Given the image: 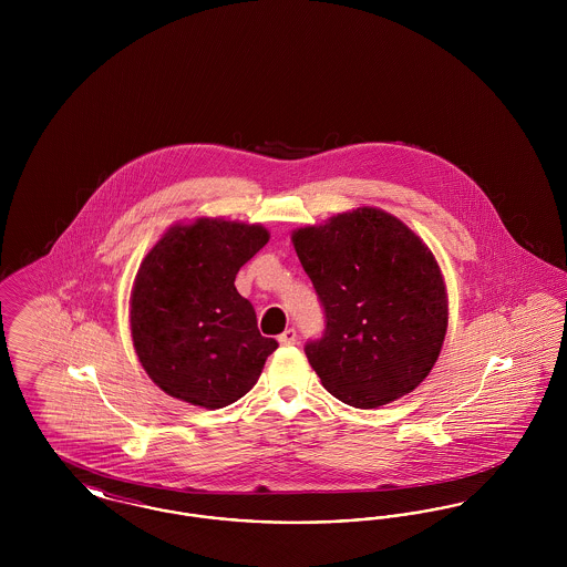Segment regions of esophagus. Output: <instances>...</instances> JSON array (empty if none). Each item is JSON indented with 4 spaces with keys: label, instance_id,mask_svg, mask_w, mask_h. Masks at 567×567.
<instances>
[{
    "label": "esophagus",
    "instance_id": "obj_1",
    "mask_svg": "<svg viewBox=\"0 0 567 567\" xmlns=\"http://www.w3.org/2000/svg\"><path fill=\"white\" fill-rule=\"evenodd\" d=\"M278 342L282 344V347H293L297 342V331L293 327H289V329H285L280 336H278Z\"/></svg>",
    "mask_w": 567,
    "mask_h": 567
}]
</instances>
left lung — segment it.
<instances>
[{
    "label": "left lung",
    "mask_w": 567,
    "mask_h": 567,
    "mask_svg": "<svg viewBox=\"0 0 567 567\" xmlns=\"http://www.w3.org/2000/svg\"><path fill=\"white\" fill-rule=\"evenodd\" d=\"M293 246L323 306V336L303 352L324 389L354 408L416 389L449 323L432 250L400 218L370 206L297 229Z\"/></svg>",
    "instance_id": "obj_1"
}]
</instances>
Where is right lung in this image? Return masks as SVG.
Here are the masks:
<instances>
[{"mask_svg":"<svg viewBox=\"0 0 567 567\" xmlns=\"http://www.w3.org/2000/svg\"><path fill=\"white\" fill-rule=\"evenodd\" d=\"M270 240L261 225L197 218L172 227L144 257L132 293L142 368L176 400L216 410L238 402L278 349L257 329L234 280Z\"/></svg>","mask_w":567,"mask_h":567,"instance_id":"right-lung-1","label":"right lung"}]
</instances>
